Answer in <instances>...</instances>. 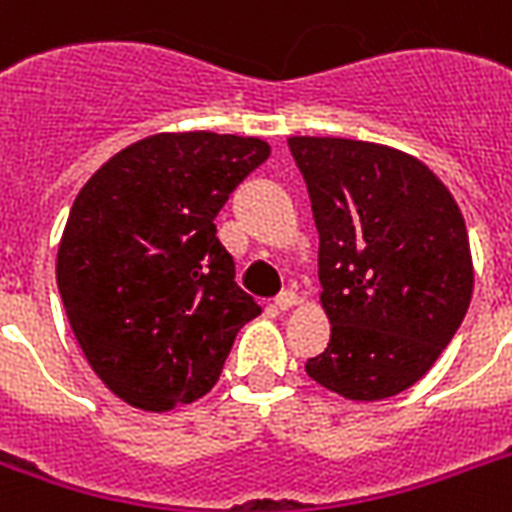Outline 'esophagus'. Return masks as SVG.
<instances>
[{
    "label": "esophagus",
    "mask_w": 512,
    "mask_h": 512,
    "mask_svg": "<svg viewBox=\"0 0 512 512\" xmlns=\"http://www.w3.org/2000/svg\"><path fill=\"white\" fill-rule=\"evenodd\" d=\"M273 306L279 308V311H290V308L298 306V295H295V292H292V290L282 292L279 298L273 300Z\"/></svg>",
    "instance_id": "34e87169"
}]
</instances>
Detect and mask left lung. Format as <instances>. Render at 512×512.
<instances>
[{
  "mask_svg": "<svg viewBox=\"0 0 512 512\" xmlns=\"http://www.w3.org/2000/svg\"><path fill=\"white\" fill-rule=\"evenodd\" d=\"M319 230L330 343L308 378L346 400L400 395L462 325L473 257L454 195L384 144L292 136Z\"/></svg>",
  "mask_w": 512,
  "mask_h": 512,
  "instance_id": "8db88e82",
  "label": "left lung"
}]
</instances>
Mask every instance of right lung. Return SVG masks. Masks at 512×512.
I'll return each mask as SVG.
<instances>
[{"label":"right lung","mask_w":512,"mask_h":512,"mask_svg":"<svg viewBox=\"0 0 512 512\" xmlns=\"http://www.w3.org/2000/svg\"><path fill=\"white\" fill-rule=\"evenodd\" d=\"M268 155L255 136L155 134L74 198L58 292L88 365L128 405L161 413L204 397L263 311L239 290L214 217Z\"/></svg>","instance_id":"1"}]
</instances>
